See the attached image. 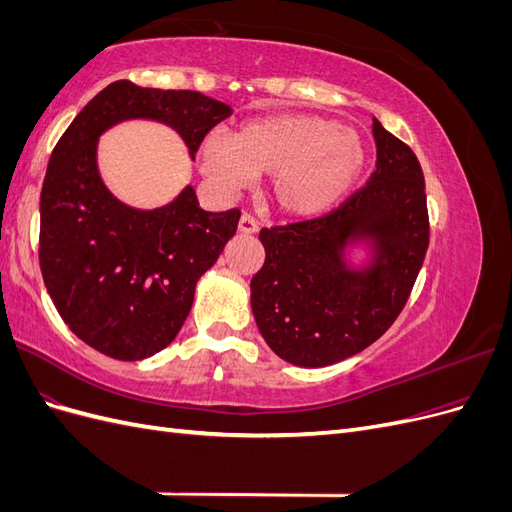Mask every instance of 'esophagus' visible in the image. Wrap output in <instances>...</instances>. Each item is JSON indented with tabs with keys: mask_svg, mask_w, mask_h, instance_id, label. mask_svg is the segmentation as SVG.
Wrapping results in <instances>:
<instances>
[{
	"mask_svg": "<svg viewBox=\"0 0 512 512\" xmlns=\"http://www.w3.org/2000/svg\"><path fill=\"white\" fill-rule=\"evenodd\" d=\"M256 230H258V222L254 220V215L243 213L239 220V232H243V235H254Z\"/></svg>",
	"mask_w": 512,
	"mask_h": 512,
	"instance_id": "34e87169",
	"label": "esophagus"
}]
</instances>
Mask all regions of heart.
<instances>
[{
	"label": "heart",
	"mask_w": 512,
	"mask_h": 512,
	"mask_svg": "<svg viewBox=\"0 0 512 512\" xmlns=\"http://www.w3.org/2000/svg\"><path fill=\"white\" fill-rule=\"evenodd\" d=\"M369 160L365 138L337 119L284 113L243 123L230 136H209L198 166L224 192L254 175L269 177L273 207L288 218H316L352 192Z\"/></svg>",
	"instance_id": "heart-1"
}]
</instances>
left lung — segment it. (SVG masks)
Listing matches in <instances>:
<instances>
[{
  "instance_id": "8db88e82",
  "label": "left lung",
  "mask_w": 512,
  "mask_h": 512,
  "mask_svg": "<svg viewBox=\"0 0 512 512\" xmlns=\"http://www.w3.org/2000/svg\"><path fill=\"white\" fill-rule=\"evenodd\" d=\"M376 170L365 188L316 220L260 230L265 265L252 277V312L269 348L299 367L365 350L404 309L429 245L425 177L414 151L374 119ZM367 242V268L345 247Z\"/></svg>"
}]
</instances>
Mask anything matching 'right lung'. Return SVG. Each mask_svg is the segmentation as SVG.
Segmentation results:
<instances>
[{"instance_id": "obj_1", "label": "right lung", "mask_w": 512, "mask_h": 512, "mask_svg": "<svg viewBox=\"0 0 512 512\" xmlns=\"http://www.w3.org/2000/svg\"><path fill=\"white\" fill-rule=\"evenodd\" d=\"M230 115L200 91L115 81L59 138L40 194V269L59 316L87 346L117 361L164 350L241 218L239 209H200L192 185L158 209L123 205L100 177L98 138L126 119H153L177 130L194 160Z\"/></svg>"}]
</instances>
